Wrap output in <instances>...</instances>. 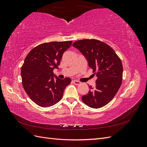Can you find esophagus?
Listing matches in <instances>:
<instances>
[{
    "mask_svg": "<svg viewBox=\"0 0 147 147\" xmlns=\"http://www.w3.org/2000/svg\"><path fill=\"white\" fill-rule=\"evenodd\" d=\"M72 82H73V83H74L75 84H76V85H78V84H81V82H79V81H78V80H73Z\"/></svg>",
    "mask_w": 147,
    "mask_h": 147,
    "instance_id": "esophagus-1",
    "label": "esophagus"
}]
</instances>
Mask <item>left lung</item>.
<instances>
[{"label": "left lung", "mask_w": 147, "mask_h": 147, "mask_svg": "<svg viewBox=\"0 0 147 147\" xmlns=\"http://www.w3.org/2000/svg\"><path fill=\"white\" fill-rule=\"evenodd\" d=\"M77 48L86 59L97 78L96 86L82 99L84 104L93 109L105 106L113 99L121 86L123 65L116 53L107 44L96 39H84L75 42Z\"/></svg>", "instance_id": "8db88e82"}]
</instances>
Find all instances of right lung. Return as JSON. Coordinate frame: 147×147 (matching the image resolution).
I'll return each mask as SVG.
<instances>
[{
  "instance_id": "obj_1",
  "label": "right lung",
  "mask_w": 147,
  "mask_h": 147,
  "mask_svg": "<svg viewBox=\"0 0 147 147\" xmlns=\"http://www.w3.org/2000/svg\"><path fill=\"white\" fill-rule=\"evenodd\" d=\"M72 41L52 42L40 44L28 53L21 67L24 91L34 102L42 107L57 103L63 96L70 78L59 79L53 70L58 69L63 53Z\"/></svg>"
}]
</instances>
